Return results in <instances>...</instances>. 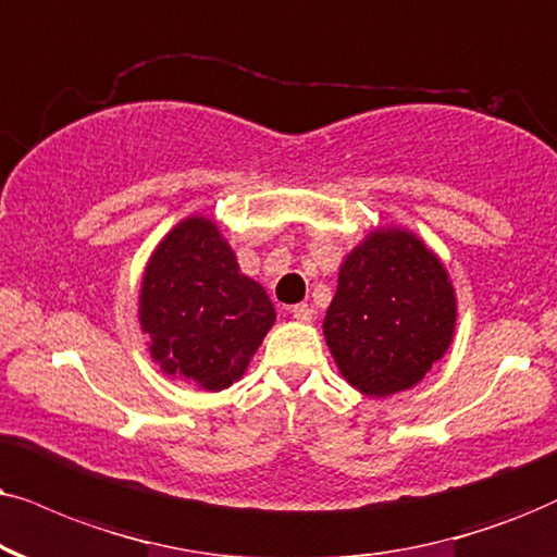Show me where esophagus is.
<instances>
[{"mask_svg":"<svg viewBox=\"0 0 557 557\" xmlns=\"http://www.w3.org/2000/svg\"><path fill=\"white\" fill-rule=\"evenodd\" d=\"M290 313H293L295 321H302V323L313 319V308L308 306V302H298V306H293Z\"/></svg>","mask_w":557,"mask_h":557,"instance_id":"34e87169","label":"esophagus"}]
</instances>
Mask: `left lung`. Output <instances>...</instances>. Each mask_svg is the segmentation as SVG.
Masks as SVG:
<instances>
[{
  "label": "left lung",
  "instance_id": "1",
  "mask_svg": "<svg viewBox=\"0 0 557 557\" xmlns=\"http://www.w3.org/2000/svg\"><path fill=\"white\" fill-rule=\"evenodd\" d=\"M453 331L445 267L406 231H375L351 251L323 319L342 375L377 398L417 385L447 351Z\"/></svg>",
  "mask_w": 557,
  "mask_h": 557
}]
</instances>
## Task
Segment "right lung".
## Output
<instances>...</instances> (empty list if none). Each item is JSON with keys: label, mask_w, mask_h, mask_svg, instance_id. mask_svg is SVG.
Masks as SVG:
<instances>
[{"label": "right lung", "mask_w": 557, "mask_h": 557, "mask_svg": "<svg viewBox=\"0 0 557 557\" xmlns=\"http://www.w3.org/2000/svg\"><path fill=\"white\" fill-rule=\"evenodd\" d=\"M274 308L238 272L234 251L208 218H187L153 251L140 287V326L166 375L223 391L244 375Z\"/></svg>", "instance_id": "obj_1"}]
</instances>
